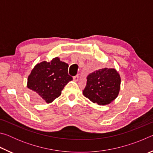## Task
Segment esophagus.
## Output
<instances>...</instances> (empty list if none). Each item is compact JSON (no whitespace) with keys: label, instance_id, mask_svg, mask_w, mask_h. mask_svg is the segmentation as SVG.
<instances>
[{"label":"esophagus","instance_id":"34e87169","mask_svg":"<svg viewBox=\"0 0 153 153\" xmlns=\"http://www.w3.org/2000/svg\"><path fill=\"white\" fill-rule=\"evenodd\" d=\"M73 79H74V80L75 82H77V80H78V79H79V76L78 75H77V76H74L73 77Z\"/></svg>","mask_w":153,"mask_h":153}]
</instances>
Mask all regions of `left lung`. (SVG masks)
<instances>
[{
    "label": "left lung",
    "instance_id": "1",
    "mask_svg": "<svg viewBox=\"0 0 153 153\" xmlns=\"http://www.w3.org/2000/svg\"><path fill=\"white\" fill-rule=\"evenodd\" d=\"M120 84V76L115 69H100L88 76L83 94L92 102L107 105L117 97Z\"/></svg>",
    "mask_w": 153,
    "mask_h": 153
}]
</instances>
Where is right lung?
I'll return each instance as SVG.
<instances>
[{
  "label": "right lung",
  "mask_w": 153,
  "mask_h": 153,
  "mask_svg": "<svg viewBox=\"0 0 153 153\" xmlns=\"http://www.w3.org/2000/svg\"><path fill=\"white\" fill-rule=\"evenodd\" d=\"M68 64L58 57L38 63L28 76L27 88L36 102L51 103L61 94L73 78L68 74Z\"/></svg>",
  "instance_id": "obj_1"
}]
</instances>
